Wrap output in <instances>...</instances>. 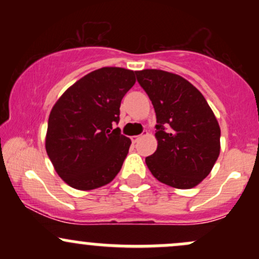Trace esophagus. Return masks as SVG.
Returning a JSON list of instances; mask_svg holds the SVG:
<instances>
[{
    "label": "esophagus",
    "instance_id": "34e87169",
    "mask_svg": "<svg viewBox=\"0 0 259 259\" xmlns=\"http://www.w3.org/2000/svg\"><path fill=\"white\" fill-rule=\"evenodd\" d=\"M140 139H141V135H136V136H132V140H133V142H138Z\"/></svg>",
    "mask_w": 259,
    "mask_h": 259
}]
</instances>
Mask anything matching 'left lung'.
<instances>
[{"instance_id":"8db88e82","label":"left lung","mask_w":259,"mask_h":259,"mask_svg":"<svg viewBox=\"0 0 259 259\" xmlns=\"http://www.w3.org/2000/svg\"><path fill=\"white\" fill-rule=\"evenodd\" d=\"M156 112V152L146 164L157 180L191 189L212 170L221 151V127L206 99L177 74L157 69L135 72Z\"/></svg>"}]
</instances>
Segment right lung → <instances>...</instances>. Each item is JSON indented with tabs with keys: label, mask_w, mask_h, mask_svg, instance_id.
Segmentation results:
<instances>
[{
	"label": "right lung",
	"mask_w": 259,
	"mask_h": 259,
	"mask_svg": "<svg viewBox=\"0 0 259 259\" xmlns=\"http://www.w3.org/2000/svg\"><path fill=\"white\" fill-rule=\"evenodd\" d=\"M135 72L106 67L70 86L49 118L46 151L59 177L78 190H94L119 173L132 141L121 135L120 102Z\"/></svg>",
	"instance_id": "add662e5"
}]
</instances>
